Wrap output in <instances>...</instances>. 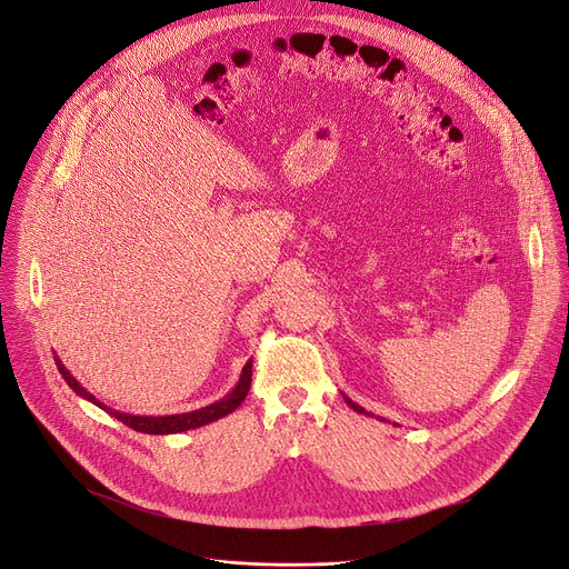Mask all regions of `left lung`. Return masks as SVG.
I'll list each match as a JSON object with an SVG mask.
<instances>
[{
	"instance_id": "left-lung-1",
	"label": "left lung",
	"mask_w": 569,
	"mask_h": 569,
	"mask_svg": "<svg viewBox=\"0 0 569 569\" xmlns=\"http://www.w3.org/2000/svg\"><path fill=\"white\" fill-rule=\"evenodd\" d=\"M342 396H345V393H342ZM345 402L349 405V408H351L353 412H358V415H367V417H369V412H367L365 408H360V405H356V402H353L349 396H345Z\"/></svg>"
}]
</instances>
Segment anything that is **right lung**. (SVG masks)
Instances as JSON below:
<instances>
[{
    "mask_svg": "<svg viewBox=\"0 0 569 569\" xmlns=\"http://www.w3.org/2000/svg\"><path fill=\"white\" fill-rule=\"evenodd\" d=\"M56 367L58 371L62 373L64 382L80 396L86 398L90 402H94L97 408H101L103 412H108L110 417H114L117 421L126 423L128 428L137 430V432H143V435H178V432H187V430H196V428H202L207 423H213L227 415H231L238 405L246 400L248 391H250V385H252V360L246 362V367H242L240 371V378L236 382V387L220 400L207 405V408H200V410H193V412H184V415H169V417H134V415H126V412H117L112 408H108L106 402H101L97 396H92L83 385H80L71 373L69 369L62 365V360L56 356Z\"/></svg>",
    "mask_w": 569,
    "mask_h": 569,
    "instance_id": "1",
    "label": "right lung"
}]
</instances>
